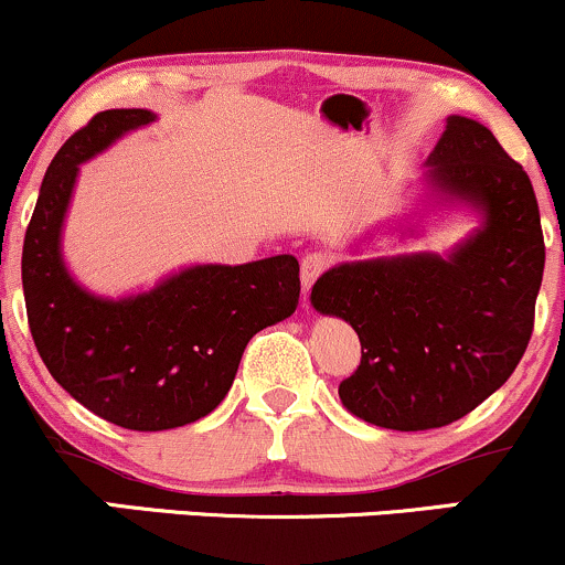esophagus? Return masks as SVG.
Returning <instances> with one entry per match:
<instances>
[{"mask_svg":"<svg viewBox=\"0 0 565 565\" xmlns=\"http://www.w3.org/2000/svg\"><path fill=\"white\" fill-rule=\"evenodd\" d=\"M332 268V257L327 252H308L300 263V278H302V289L308 291L313 287V281L319 278L323 270Z\"/></svg>","mask_w":565,"mask_h":565,"instance_id":"34e87169","label":"esophagus"}]
</instances>
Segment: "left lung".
Here are the masks:
<instances>
[{"label":"left lung","mask_w":565,"mask_h":565,"mask_svg":"<svg viewBox=\"0 0 565 565\" xmlns=\"http://www.w3.org/2000/svg\"><path fill=\"white\" fill-rule=\"evenodd\" d=\"M427 161L438 188L481 206L483 231L449 260L345 263L310 291L316 310L350 321L361 340L340 401L401 433L457 423L508 382L534 332L544 270L534 185L489 129L451 116Z\"/></svg>","instance_id":"8db88e82"}]
</instances>
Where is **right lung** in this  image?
<instances>
[{
    "mask_svg": "<svg viewBox=\"0 0 565 565\" xmlns=\"http://www.w3.org/2000/svg\"><path fill=\"white\" fill-rule=\"evenodd\" d=\"M142 108L95 114L55 153L23 238V295L34 345L57 385L127 430H170L206 417L231 391L246 342L295 313L300 265L291 255L246 265H196L148 295L100 300L61 260V225L84 159Z\"/></svg>",
    "mask_w": 565,
    "mask_h": 565,
    "instance_id": "1",
    "label": "right lung"
}]
</instances>
